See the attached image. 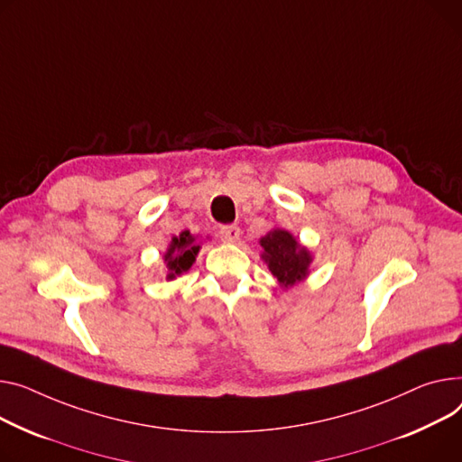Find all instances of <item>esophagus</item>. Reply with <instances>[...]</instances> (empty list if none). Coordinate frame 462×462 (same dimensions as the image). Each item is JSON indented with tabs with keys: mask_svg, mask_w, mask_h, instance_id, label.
Here are the masks:
<instances>
[{
	"mask_svg": "<svg viewBox=\"0 0 462 462\" xmlns=\"http://www.w3.org/2000/svg\"><path fill=\"white\" fill-rule=\"evenodd\" d=\"M239 236H241V230H239V226H236V225L221 226V230H219V237H221V241H225V243H236V241L239 239Z\"/></svg>",
	"mask_w": 462,
	"mask_h": 462,
	"instance_id": "esophagus-1",
	"label": "esophagus"
}]
</instances>
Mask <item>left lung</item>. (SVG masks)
Instances as JSON below:
<instances>
[{
    "instance_id": "8db88e82",
    "label": "left lung",
    "mask_w": 462,
    "mask_h": 462,
    "mask_svg": "<svg viewBox=\"0 0 462 462\" xmlns=\"http://www.w3.org/2000/svg\"><path fill=\"white\" fill-rule=\"evenodd\" d=\"M262 260L267 263L274 281L279 282L282 290L293 288L295 284L309 279L310 265L314 256L309 247L299 243V239L284 230L273 228L263 237H260Z\"/></svg>"
}]
</instances>
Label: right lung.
<instances>
[{
  "mask_svg": "<svg viewBox=\"0 0 462 462\" xmlns=\"http://www.w3.org/2000/svg\"><path fill=\"white\" fill-rule=\"evenodd\" d=\"M199 251H200L199 236H193L189 230H183L181 234L172 236L169 247L163 254L167 281H174L176 276L188 273L195 263Z\"/></svg>",
  "mask_w": 462,
  "mask_h": 462,
  "instance_id": "add662e5",
  "label": "right lung"
}]
</instances>
